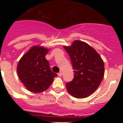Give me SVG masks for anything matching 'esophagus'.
<instances>
[{
  "label": "esophagus",
  "instance_id": "obj_1",
  "mask_svg": "<svg viewBox=\"0 0 123 123\" xmlns=\"http://www.w3.org/2000/svg\"><path fill=\"white\" fill-rule=\"evenodd\" d=\"M62 75H63V73L62 72L58 73V76H60V77L62 76Z\"/></svg>",
  "mask_w": 123,
  "mask_h": 123
}]
</instances>
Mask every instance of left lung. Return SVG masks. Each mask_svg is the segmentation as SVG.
I'll return each instance as SVG.
<instances>
[{"label":"left lung","mask_w":123,"mask_h":123,"mask_svg":"<svg viewBox=\"0 0 123 123\" xmlns=\"http://www.w3.org/2000/svg\"><path fill=\"white\" fill-rule=\"evenodd\" d=\"M64 49L74 70L73 81L66 84L67 91L75 98H86L97 89L104 78V61L98 52L83 41L75 40Z\"/></svg>","instance_id":"left-lung-1"}]
</instances>
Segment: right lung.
I'll list each match as a JSON object with an SVG mask.
<instances>
[{
  "instance_id": "right-lung-1",
  "label": "right lung",
  "mask_w": 123,
  "mask_h": 123,
  "mask_svg": "<svg viewBox=\"0 0 123 123\" xmlns=\"http://www.w3.org/2000/svg\"><path fill=\"white\" fill-rule=\"evenodd\" d=\"M50 49L40 45L31 47L20 58L17 71L20 81L26 89L33 93H41L52 84L57 74L52 72L45 58Z\"/></svg>"
}]
</instances>
